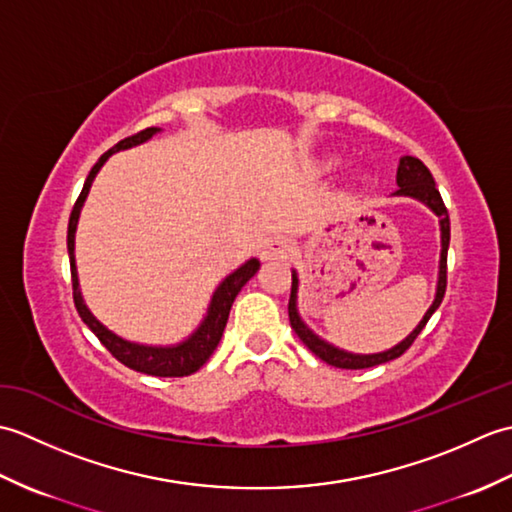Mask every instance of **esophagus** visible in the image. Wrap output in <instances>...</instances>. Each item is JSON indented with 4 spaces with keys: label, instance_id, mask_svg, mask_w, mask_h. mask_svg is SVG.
<instances>
[{
    "label": "esophagus",
    "instance_id": "obj_1",
    "mask_svg": "<svg viewBox=\"0 0 512 512\" xmlns=\"http://www.w3.org/2000/svg\"><path fill=\"white\" fill-rule=\"evenodd\" d=\"M292 255H295V244L288 237L268 239L262 248L264 262H288Z\"/></svg>",
    "mask_w": 512,
    "mask_h": 512
}]
</instances>
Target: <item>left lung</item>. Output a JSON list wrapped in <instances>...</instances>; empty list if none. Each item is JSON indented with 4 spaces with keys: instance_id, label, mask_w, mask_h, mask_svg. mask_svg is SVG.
I'll return each mask as SVG.
<instances>
[{
    "instance_id": "left-lung-1",
    "label": "left lung",
    "mask_w": 512,
    "mask_h": 512,
    "mask_svg": "<svg viewBox=\"0 0 512 512\" xmlns=\"http://www.w3.org/2000/svg\"><path fill=\"white\" fill-rule=\"evenodd\" d=\"M396 182H398V191L396 195H409V198H416L420 202H424L429 206V209L440 217V231H442V253H440V277H438V292H436V301H433V306L424 314V319L420 321V325L416 330H413L405 341L400 345L391 347V350L383 352V354H350V352H343L339 347H334L330 343L321 341L317 334H312L303 321L299 319V312H297V286H299V279L297 275L292 273V288H290V301H288V317H290V325L292 330L297 332L299 339L303 341V345L308 347V350L319 356L323 363L334 365V367H341V369H365V367H374L380 363H387V361H394V358L405 354L411 343L418 339V334L422 332L424 325L431 319V314L438 310V306L444 299V292H447V253H449V239H451V222H449V211L447 206L442 202V195L436 189V180H433L431 171L427 169L422 160L413 158V156H405L400 158V165H398V173H396Z\"/></svg>"
}]
</instances>
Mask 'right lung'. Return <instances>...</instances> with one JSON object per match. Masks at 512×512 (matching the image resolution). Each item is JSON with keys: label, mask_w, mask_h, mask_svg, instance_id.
Wrapping results in <instances>:
<instances>
[{"label": "right lung", "mask_w": 512, "mask_h": 512, "mask_svg": "<svg viewBox=\"0 0 512 512\" xmlns=\"http://www.w3.org/2000/svg\"><path fill=\"white\" fill-rule=\"evenodd\" d=\"M156 132H160L158 127H147L143 132H138L134 136H127L123 138L121 143H116L110 151H105V154L99 158V162L92 167L88 180L83 184V191L79 198L74 202V209L70 213V222H68V253H70V270H72V297H74V306L76 312H79V317L83 319V323L88 325V328L96 334V339H99L110 354L116 358V361H121L125 367L129 369H136V372H143L149 376H160V378H178V376H189L193 372H198V369L209 361V356L213 354V350L220 343L224 328H226V321H228V312H231L233 301L237 297V292L244 288L246 281L253 277L257 270H259V262L257 259H250L244 266H239L233 275H228L220 286H217L213 301H211V308L209 314H206V319L202 321V325L191 339H187L184 343L176 345V347H147V345H138V343H129L125 339H118L116 334H112L107 328L94 319V314L85 306L83 299H81V292H79V279H76V266H74V231H76V222H79V213H81V206L88 198V191L92 187V180L99 169L105 165V160L110 158L114 151H121V149H129L134 145L145 143Z\"/></svg>", "instance_id": "add662e5"}]
</instances>
